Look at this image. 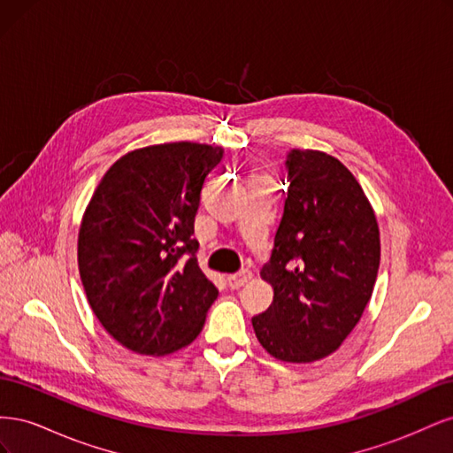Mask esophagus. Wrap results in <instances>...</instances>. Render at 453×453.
Listing matches in <instances>:
<instances>
[{
	"label": "esophagus",
	"mask_w": 453,
	"mask_h": 453,
	"mask_svg": "<svg viewBox=\"0 0 453 453\" xmlns=\"http://www.w3.org/2000/svg\"><path fill=\"white\" fill-rule=\"evenodd\" d=\"M251 278H253L251 270L243 268V270H240L238 273H232V276H228L226 281H228V285L232 287V289H240V287H243L245 283H250Z\"/></svg>",
	"instance_id": "34e87169"
}]
</instances>
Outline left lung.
Returning <instances> with one entry per match:
<instances>
[{
  "instance_id": "obj_1",
  "label": "left lung",
  "mask_w": 453,
  "mask_h": 453,
  "mask_svg": "<svg viewBox=\"0 0 453 453\" xmlns=\"http://www.w3.org/2000/svg\"><path fill=\"white\" fill-rule=\"evenodd\" d=\"M285 166L283 217L260 270L273 300L251 323L272 357L311 363L334 353L359 323L378 276L380 230L361 185L338 158L293 149Z\"/></svg>"
}]
</instances>
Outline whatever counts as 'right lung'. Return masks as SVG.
<instances>
[{
	"mask_svg": "<svg viewBox=\"0 0 453 453\" xmlns=\"http://www.w3.org/2000/svg\"><path fill=\"white\" fill-rule=\"evenodd\" d=\"M223 147L175 142L135 149L105 172L79 228L88 304L119 344L142 355L188 346L217 287L198 266L195 217Z\"/></svg>",
	"mask_w": 453,
	"mask_h": 453,
	"instance_id": "right-lung-1",
	"label": "right lung"
}]
</instances>
